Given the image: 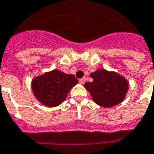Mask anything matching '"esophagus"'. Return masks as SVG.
Listing matches in <instances>:
<instances>
[{
  "label": "esophagus",
  "mask_w": 154,
  "mask_h": 154,
  "mask_svg": "<svg viewBox=\"0 0 154 154\" xmlns=\"http://www.w3.org/2000/svg\"><path fill=\"white\" fill-rule=\"evenodd\" d=\"M85 77H83V78H81V79L79 80V83L81 84V85L85 84Z\"/></svg>",
  "instance_id": "esophagus-1"
}]
</instances>
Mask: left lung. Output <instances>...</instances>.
<instances>
[{
	"instance_id": "left-lung-1",
	"label": "left lung",
	"mask_w": 154,
	"mask_h": 154,
	"mask_svg": "<svg viewBox=\"0 0 154 154\" xmlns=\"http://www.w3.org/2000/svg\"><path fill=\"white\" fill-rule=\"evenodd\" d=\"M93 81L84 86L99 106L111 107L124 100L129 89V81L116 72L99 69L90 74Z\"/></svg>"
}]
</instances>
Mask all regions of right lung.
I'll use <instances>...</instances> for the list:
<instances>
[{"instance_id": "add662e5", "label": "right lung", "mask_w": 154, "mask_h": 154, "mask_svg": "<svg viewBox=\"0 0 154 154\" xmlns=\"http://www.w3.org/2000/svg\"><path fill=\"white\" fill-rule=\"evenodd\" d=\"M77 83L74 75L53 69L34 77L31 85L37 100L47 107H53L63 103L69 92Z\"/></svg>"}]
</instances>
